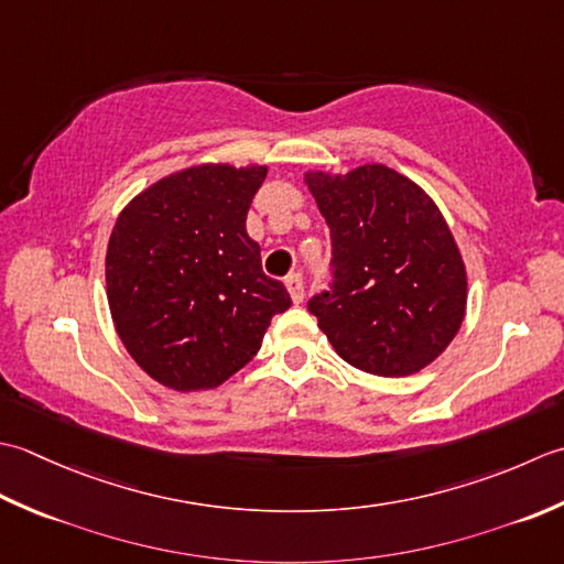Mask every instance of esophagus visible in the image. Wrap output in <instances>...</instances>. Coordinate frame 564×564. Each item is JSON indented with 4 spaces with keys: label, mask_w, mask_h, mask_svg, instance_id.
<instances>
[{
    "label": "esophagus",
    "mask_w": 564,
    "mask_h": 564,
    "mask_svg": "<svg viewBox=\"0 0 564 564\" xmlns=\"http://www.w3.org/2000/svg\"><path fill=\"white\" fill-rule=\"evenodd\" d=\"M284 284H286V290H290V296H292V302L294 304H299L304 299V278L299 272H292L290 278L284 280Z\"/></svg>",
    "instance_id": "obj_1"
}]
</instances>
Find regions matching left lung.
Returning a JSON list of instances; mask_svg holds the SVG:
<instances>
[{
  "mask_svg": "<svg viewBox=\"0 0 564 564\" xmlns=\"http://www.w3.org/2000/svg\"><path fill=\"white\" fill-rule=\"evenodd\" d=\"M330 228L333 284L312 296L343 360L379 377L423 370L463 326L467 272L438 206L387 165L306 172Z\"/></svg>",
  "mask_w": 564,
  "mask_h": 564,
  "instance_id": "1",
  "label": "left lung"
}]
</instances>
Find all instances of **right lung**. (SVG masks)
Wrapping results in <instances>:
<instances>
[{"mask_svg":"<svg viewBox=\"0 0 564 564\" xmlns=\"http://www.w3.org/2000/svg\"><path fill=\"white\" fill-rule=\"evenodd\" d=\"M265 165L172 172L119 214L107 248V299L131 358L175 392L224 384L262 346L284 284L246 231Z\"/></svg>","mask_w":564,"mask_h":564,"instance_id":"add662e5","label":"right lung"}]
</instances>
